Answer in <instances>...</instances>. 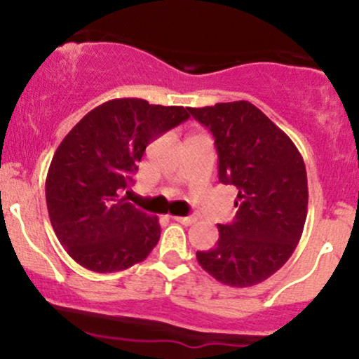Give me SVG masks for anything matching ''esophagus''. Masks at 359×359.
<instances>
[{
  "label": "esophagus",
  "instance_id": "esophagus-1",
  "mask_svg": "<svg viewBox=\"0 0 359 359\" xmlns=\"http://www.w3.org/2000/svg\"><path fill=\"white\" fill-rule=\"evenodd\" d=\"M172 219L180 222V224H185V226H191L196 222V217L194 216H172Z\"/></svg>",
  "mask_w": 359,
  "mask_h": 359
}]
</instances>
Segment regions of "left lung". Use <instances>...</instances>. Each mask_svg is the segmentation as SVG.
I'll return each mask as SVG.
<instances>
[{
    "mask_svg": "<svg viewBox=\"0 0 359 359\" xmlns=\"http://www.w3.org/2000/svg\"><path fill=\"white\" fill-rule=\"evenodd\" d=\"M209 128L219 156V182L238 189L231 224H217L219 240L197 262L217 282L251 287L282 269L302 236L307 174L290 138L248 101L189 108Z\"/></svg>",
    "mask_w": 359,
    "mask_h": 359,
    "instance_id": "1",
    "label": "left lung"
}]
</instances>
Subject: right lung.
Returning <instances> with one entry per match:
<instances>
[{
  "mask_svg": "<svg viewBox=\"0 0 359 359\" xmlns=\"http://www.w3.org/2000/svg\"><path fill=\"white\" fill-rule=\"evenodd\" d=\"M184 106L111 100L65 135L45 180L48 217L69 257L84 269L113 273L143 262L160 238L158 217L121 192L133 182L148 143L189 119Z\"/></svg>",
  "mask_w": 359,
  "mask_h": 359,
  "instance_id": "1",
  "label": "right lung"
}]
</instances>
